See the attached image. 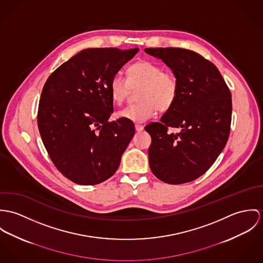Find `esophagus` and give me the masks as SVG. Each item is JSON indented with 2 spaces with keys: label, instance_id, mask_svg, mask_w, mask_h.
Wrapping results in <instances>:
<instances>
[{
  "label": "esophagus",
  "instance_id": "esophagus-1",
  "mask_svg": "<svg viewBox=\"0 0 263 263\" xmlns=\"http://www.w3.org/2000/svg\"><path fill=\"white\" fill-rule=\"evenodd\" d=\"M143 129H144V126L139 125V124H136V125H135V130H136L137 132H141Z\"/></svg>",
  "mask_w": 263,
  "mask_h": 263
}]
</instances>
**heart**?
<instances>
[{"instance_id":"obj_1","label":"heart","mask_w":263,"mask_h":263,"mask_svg":"<svg viewBox=\"0 0 263 263\" xmlns=\"http://www.w3.org/2000/svg\"><path fill=\"white\" fill-rule=\"evenodd\" d=\"M141 88L138 91V104L130 105L117 113L118 118L144 123L160 112L168 111L177 99L179 83L175 73L165 71L152 61L142 60L130 65L127 79L115 74L110 82V92L116 104H122L131 88Z\"/></svg>"}]
</instances>
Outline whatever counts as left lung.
Returning <instances> with one entry per match:
<instances>
[{
	"instance_id": "8db88e82",
	"label": "left lung",
	"mask_w": 263,
	"mask_h": 263,
	"mask_svg": "<svg viewBox=\"0 0 263 263\" xmlns=\"http://www.w3.org/2000/svg\"><path fill=\"white\" fill-rule=\"evenodd\" d=\"M175 73L179 92L160 122L145 130L151 136L149 166L158 179L185 183L204 175L228 141L232 116L231 92L218 68L199 53L183 48H146ZM170 126L179 127L170 134Z\"/></svg>"
}]
</instances>
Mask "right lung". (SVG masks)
Listing matches in <instances>:
<instances>
[{
	"instance_id": "add662e5",
	"label": "right lung",
	"mask_w": 263,
	"mask_h": 263,
	"mask_svg": "<svg viewBox=\"0 0 263 263\" xmlns=\"http://www.w3.org/2000/svg\"><path fill=\"white\" fill-rule=\"evenodd\" d=\"M138 48L84 49L47 79L39 101V132L52 162L74 183H101L116 173L135 134L133 122H109L111 79Z\"/></svg>"
}]
</instances>
